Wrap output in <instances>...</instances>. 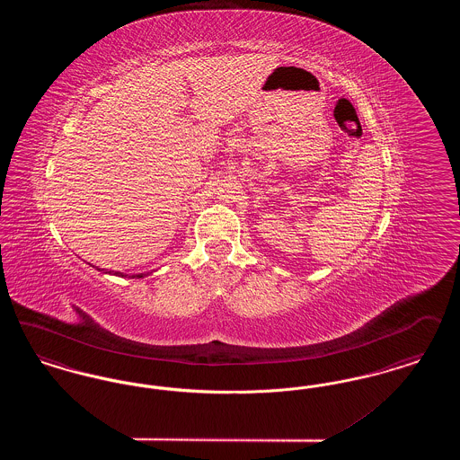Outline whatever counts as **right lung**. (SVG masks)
Returning a JSON list of instances; mask_svg holds the SVG:
<instances>
[{
	"mask_svg": "<svg viewBox=\"0 0 460 460\" xmlns=\"http://www.w3.org/2000/svg\"><path fill=\"white\" fill-rule=\"evenodd\" d=\"M98 270H100V269H98ZM115 274H119V276H124L122 272H115ZM143 276H145V274H136V276H132V278H143Z\"/></svg>",
	"mask_w": 460,
	"mask_h": 460,
	"instance_id": "obj_1",
	"label": "right lung"
}]
</instances>
